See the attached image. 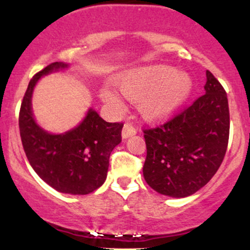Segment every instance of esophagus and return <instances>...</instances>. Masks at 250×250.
Masks as SVG:
<instances>
[{
	"instance_id": "obj_1",
	"label": "esophagus",
	"mask_w": 250,
	"mask_h": 250,
	"mask_svg": "<svg viewBox=\"0 0 250 250\" xmlns=\"http://www.w3.org/2000/svg\"><path fill=\"white\" fill-rule=\"evenodd\" d=\"M136 133H137L136 129H135L134 125H130V123H125V125H123V129H122V137H123V139H128V137L134 136V135Z\"/></svg>"
}]
</instances>
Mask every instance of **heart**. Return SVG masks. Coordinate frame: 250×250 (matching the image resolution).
Returning a JSON list of instances; mask_svg holds the SVG:
<instances>
[{"label":"heart","instance_id":"heart-1","mask_svg":"<svg viewBox=\"0 0 250 250\" xmlns=\"http://www.w3.org/2000/svg\"><path fill=\"white\" fill-rule=\"evenodd\" d=\"M116 87L125 99L137 102L143 116L151 121H161L182 107L193 91L194 82L186 71L171 65L151 64L125 71L116 79ZM101 97L116 110L122 109L113 89L103 88Z\"/></svg>","mask_w":250,"mask_h":250}]
</instances>
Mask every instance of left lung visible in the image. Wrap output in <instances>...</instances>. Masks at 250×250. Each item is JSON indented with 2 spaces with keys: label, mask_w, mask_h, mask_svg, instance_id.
<instances>
[{
  "label": "left lung",
  "mask_w": 250,
  "mask_h": 250,
  "mask_svg": "<svg viewBox=\"0 0 250 250\" xmlns=\"http://www.w3.org/2000/svg\"><path fill=\"white\" fill-rule=\"evenodd\" d=\"M206 94L170 121L146 129V182L157 193L187 197L211 180L226 155L229 107L221 83L207 70Z\"/></svg>",
  "instance_id": "8db88e82"
}]
</instances>
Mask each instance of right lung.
Returning a JSON list of instances; mask_svg holds the SVG:
<instances>
[{"mask_svg":"<svg viewBox=\"0 0 250 250\" xmlns=\"http://www.w3.org/2000/svg\"><path fill=\"white\" fill-rule=\"evenodd\" d=\"M68 67L54 62L30 80L20 110V134L28 161L45 183L60 193L85 195L107 179L109 156L121 142L123 123L105 122L89 108L80 125L65 133L51 134L40 127L31 108L34 89L42 76Z\"/></svg>","mask_w":250,"mask_h":250,"instance_id":"1","label":"right lung"}]
</instances>
